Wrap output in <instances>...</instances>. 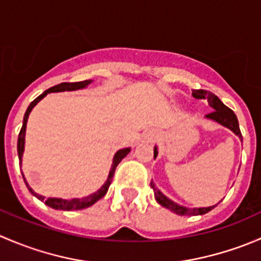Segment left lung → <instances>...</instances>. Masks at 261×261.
Wrapping results in <instances>:
<instances>
[{
	"mask_svg": "<svg viewBox=\"0 0 261 261\" xmlns=\"http://www.w3.org/2000/svg\"><path fill=\"white\" fill-rule=\"evenodd\" d=\"M193 97L197 99H207L210 106L213 109V111L211 114L206 115V117L217 121V122L221 123V125L228 127L231 131H233V133H235L241 140H243V135H241L240 127H239L238 117H236V115L233 114L232 110L228 109L227 106H225V105L220 101V98H218L216 94H213L212 92L204 91V89H194ZM156 155H158V150L156 147H155L154 158H156ZM150 186H151L152 191H154L155 199L158 201V203L162 204V206L165 207V208L170 210L172 212L177 213V215H180V216L204 215V213L210 212L211 210H213L216 207V206H212V207H206V208H187V207H183L180 206V204L174 203V202L170 201L169 198H167V197H165L164 194H163L162 192L155 187L154 181H150Z\"/></svg>",
	"mask_w": 261,
	"mask_h": 261,
	"instance_id": "1",
	"label": "left lung"
}]
</instances>
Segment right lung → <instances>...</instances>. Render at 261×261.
Instances as JSON below:
<instances>
[{"label": "right lung", "instance_id": "1", "mask_svg": "<svg viewBox=\"0 0 261 261\" xmlns=\"http://www.w3.org/2000/svg\"><path fill=\"white\" fill-rule=\"evenodd\" d=\"M91 80H87V81H82V82H72V83H60V84H57V86L51 87V88L46 89L44 93H41L40 96L36 97L35 99H34L33 102H31L30 105H29L28 110H26L25 112V116H23V122H22V127H21L20 130V134H18V139H17V154H18V159H20V165H21V159H22V152H23V146H25V131H26V122H28V117L29 115H30L31 110L35 107V105L38 103L40 99H43L44 97L46 96V94L50 93V92H63V91H75V89H81V88H84L86 86H88L89 83H91ZM130 152V147H126V149H121L118 150L117 152L115 154L114 156V163H112V167H111V170H110V174H109V178H107L106 183L103 184V186L101 187V188L98 189V191L96 192V193L91 194V196L88 197H84V198H73V199H62V198H46L45 197L40 196V194L35 193V192L33 191V189L29 187V184L26 183L25 178H23V174H22V178L23 180H25L26 183V187H28L29 191L31 192V194L33 196H35L36 198H39L40 201H44L45 202L46 206L51 207V208L54 210H62V211H75V210H83V208H87V207H91L92 204L96 203L97 201H99V199L102 198V197H105V194L107 193V191H109V187L110 184H111L112 181V178H114V174H115V170H116V167L118 165V163L121 162V160L123 159V158L126 156V155Z\"/></svg>", "mask_w": 261, "mask_h": 261}]
</instances>
